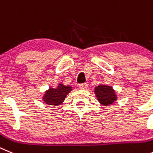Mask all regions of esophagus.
<instances>
[{"label": "esophagus", "mask_w": 153, "mask_h": 153, "mask_svg": "<svg viewBox=\"0 0 153 153\" xmlns=\"http://www.w3.org/2000/svg\"><path fill=\"white\" fill-rule=\"evenodd\" d=\"M78 88H79L80 89H87L88 84H86V83H82V84H79V85H78Z\"/></svg>", "instance_id": "1"}]
</instances>
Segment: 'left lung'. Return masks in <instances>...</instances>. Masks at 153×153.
Masks as SVG:
<instances>
[{
  "label": "left lung",
  "instance_id": "left-lung-1",
  "mask_svg": "<svg viewBox=\"0 0 153 153\" xmlns=\"http://www.w3.org/2000/svg\"><path fill=\"white\" fill-rule=\"evenodd\" d=\"M97 99L102 105H108L113 103L114 101L116 100V95L115 91L110 86L99 85L95 88V91Z\"/></svg>",
  "mask_w": 153,
  "mask_h": 153
}]
</instances>
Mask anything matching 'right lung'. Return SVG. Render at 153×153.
<instances>
[{
	"mask_svg": "<svg viewBox=\"0 0 153 153\" xmlns=\"http://www.w3.org/2000/svg\"><path fill=\"white\" fill-rule=\"evenodd\" d=\"M71 88L70 86H65L62 84L55 89L51 88L44 95V101L48 105H58L65 100L68 93L71 90Z\"/></svg>",
	"mask_w": 153,
	"mask_h": 153,
	"instance_id": "right-lung-1",
	"label": "right lung"
}]
</instances>
